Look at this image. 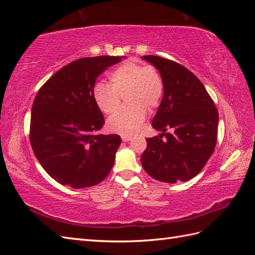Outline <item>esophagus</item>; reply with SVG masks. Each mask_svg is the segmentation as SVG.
Masks as SVG:
<instances>
[{
	"instance_id": "1",
	"label": "esophagus",
	"mask_w": 255,
	"mask_h": 255,
	"mask_svg": "<svg viewBox=\"0 0 255 255\" xmlns=\"http://www.w3.org/2000/svg\"><path fill=\"white\" fill-rule=\"evenodd\" d=\"M122 139H123L124 142H128V141H130V140H131V137L130 136H123Z\"/></svg>"
}]
</instances>
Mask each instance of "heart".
I'll list each match as a JSON object with an SVG mask.
<instances>
[{
	"instance_id": "1",
	"label": "heart",
	"mask_w": 255,
	"mask_h": 255,
	"mask_svg": "<svg viewBox=\"0 0 255 255\" xmlns=\"http://www.w3.org/2000/svg\"><path fill=\"white\" fill-rule=\"evenodd\" d=\"M111 84L99 82L93 89V97L100 110L111 114L116 110L121 97L128 105L119 108L108 119L112 131L131 136L145 119L147 111L159 106L163 94V81L152 67L133 61L124 62L110 74Z\"/></svg>"
}]
</instances>
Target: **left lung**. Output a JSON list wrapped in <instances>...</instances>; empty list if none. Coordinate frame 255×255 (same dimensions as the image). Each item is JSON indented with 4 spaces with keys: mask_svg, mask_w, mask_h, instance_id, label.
<instances>
[{
    "mask_svg": "<svg viewBox=\"0 0 255 255\" xmlns=\"http://www.w3.org/2000/svg\"><path fill=\"white\" fill-rule=\"evenodd\" d=\"M142 59L158 69L163 97L152 121L161 133L147 139L141 164L156 181L186 182L202 171L214 152L218 111L203 83L185 67L156 56Z\"/></svg>",
    "mask_w": 255,
    "mask_h": 255,
    "instance_id": "left-lung-1",
    "label": "left lung"
}]
</instances>
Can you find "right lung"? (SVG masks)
<instances>
[{
  "instance_id": "add662e5",
  "label": "right lung",
  "mask_w": 255,
  "mask_h": 255,
  "mask_svg": "<svg viewBox=\"0 0 255 255\" xmlns=\"http://www.w3.org/2000/svg\"><path fill=\"white\" fill-rule=\"evenodd\" d=\"M123 58L78 59L38 91L31 107L30 144L44 170L62 185L94 186L110 174L122 139L96 133L105 121L93 89L99 75Z\"/></svg>"
}]
</instances>
